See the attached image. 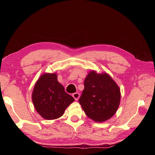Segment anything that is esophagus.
I'll list each match as a JSON object with an SVG mask.
<instances>
[{
	"label": "esophagus",
	"mask_w": 155,
	"mask_h": 155,
	"mask_svg": "<svg viewBox=\"0 0 155 155\" xmlns=\"http://www.w3.org/2000/svg\"><path fill=\"white\" fill-rule=\"evenodd\" d=\"M72 96L75 99V101H78V98H80V94L78 92H75L72 94Z\"/></svg>",
	"instance_id": "esophagus-1"
}]
</instances>
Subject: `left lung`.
<instances>
[{"mask_svg": "<svg viewBox=\"0 0 155 155\" xmlns=\"http://www.w3.org/2000/svg\"><path fill=\"white\" fill-rule=\"evenodd\" d=\"M84 90L79 103L87 116L97 122H104L118 109L120 90L107 73L89 72L84 81Z\"/></svg>", "mask_w": 155, "mask_h": 155, "instance_id": "left-lung-1", "label": "left lung"}]
</instances>
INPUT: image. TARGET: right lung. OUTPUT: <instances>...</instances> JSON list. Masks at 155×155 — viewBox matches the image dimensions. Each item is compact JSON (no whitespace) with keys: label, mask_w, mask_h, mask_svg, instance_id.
<instances>
[{"label":"right lung","mask_w":155,"mask_h":155,"mask_svg":"<svg viewBox=\"0 0 155 155\" xmlns=\"http://www.w3.org/2000/svg\"><path fill=\"white\" fill-rule=\"evenodd\" d=\"M32 101L36 111L43 118L54 120L62 116L74 99L65 92L55 73H44L35 83Z\"/></svg>","instance_id":"add662e5"}]
</instances>
